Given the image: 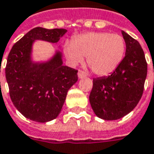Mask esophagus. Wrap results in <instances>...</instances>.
Listing matches in <instances>:
<instances>
[{
  "instance_id": "1",
  "label": "esophagus",
  "mask_w": 154,
  "mask_h": 154,
  "mask_svg": "<svg viewBox=\"0 0 154 154\" xmlns=\"http://www.w3.org/2000/svg\"><path fill=\"white\" fill-rule=\"evenodd\" d=\"M78 77H79V79H83V78L86 77V74L82 70H79L78 71Z\"/></svg>"
}]
</instances>
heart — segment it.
I'll return each instance as SVG.
<instances>
[{"label":"heart","mask_w":154,"mask_h":154,"mask_svg":"<svg viewBox=\"0 0 154 154\" xmlns=\"http://www.w3.org/2000/svg\"><path fill=\"white\" fill-rule=\"evenodd\" d=\"M125 50L124 38L109 32L81 34L64 46L65 56L71 65H78L87 57L89 68L99 76L113 73L123 60Z\"/></svg>","instance_id":"heart-1"}]
</instances>
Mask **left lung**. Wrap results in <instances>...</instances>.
Here are the masks:
<instances>
[{
  "label": "left lung",
  "mask_w": 154,
  "mask_h": 154,
  "mask_svg": "<svg viewBox=\"0 0 154 154\" xmlns=\"http://www.w3.org/2000/svg\"><path fill=\"white\" fill-rule=\"evenodd\" d=\"M125 56L109 76L93 79L89 103L97 117L104 120L123 118L137 106L143 92L148 65L141 45L128 34L121 31Z\"/></svg>",
  "instance_id": "1"
}]
</instances>
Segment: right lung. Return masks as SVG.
<instances>
[{
  "label": "right lung",
  "instance_id": "add662e5",
  "mask_svg": "<svg viewBox=\"0 0 154 154\" xmlns=\"http://www.w3.org/2000/svg\"><path fill=\"white\" fill-rule=\"evenodd\" d=\"M65 29L35 27L13 45L7 58L5 78L17 110L30 120L46 123L56 119L68 90L78 80L75 69L63 65L62 53L54 51L45 61L33 60L35 40L57 44Z\"/></svg>",
  "mask_w": 154,
  "mask_h": 154
}]
</instances>
